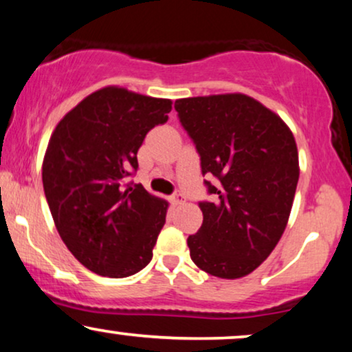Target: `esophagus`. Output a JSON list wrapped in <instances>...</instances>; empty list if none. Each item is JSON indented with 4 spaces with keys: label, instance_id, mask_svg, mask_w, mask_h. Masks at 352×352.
I'll list each match as a JSON object with an SVG mask.
<instances>
[{
    "label": "esophagus",
    "instance_id": "obj_1",
    "mask_svg": "<svg viewBox=\"0 0 352 352\" xmlns=\"http://www.w3.org/2000/svg\"><path fill=\"white\" fill-rule=\"evenodd\" d=\"M169 199H171V202L175 204V206H179V204L184 202V196L181 192H175Z\"/></svg>",
    "mask_w": 352,
    "mask_h": 352
}]
</instances>
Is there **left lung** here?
<instances>
[{"label":"left lung","instance_id":"obj_1","mask_svg":"<svg viewBox=\"0 0 352 352\" xmlns=\"http://www.w3.org/2000/svg\"><path fill=\"white\" fill-rule=\"evenodd\" d=\"M179 122L201 156L214 201L188 238L190 259L207 274L238 279L276 248L298 183L296 138L279 116L246 94L177 99Z\"/></svg>","mask_w":352,"mask_h":352}]
</instances>
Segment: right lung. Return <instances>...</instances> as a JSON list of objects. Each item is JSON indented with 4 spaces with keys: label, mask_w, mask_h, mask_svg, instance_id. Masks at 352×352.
<instances>
[{
    "label": "right lung",
    "mask_w": 352,
    "mask_h": 352,
    "mask_svg": "<svg viewBox=\"0 0 352 352\" xmlns=\"http://www.w3.org/2000/svg\"><path fill=\"white\" fill-rule=\"evenodd\" d=\"M169 99L107 86L60 120L42 164L52 217L72 254L89 271L129 277L153 258L168 202L125 183L137 151L155 125L168 120Z\"/></svg>",
    "instance_id": "1"
}]
</instances>
